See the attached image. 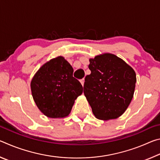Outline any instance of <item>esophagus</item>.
Segmentation results:
<instances>
[{
	"instance_id": "esophagus-1",
	"label": "esophagus",
	"mask_w": 160,
	"mask_h": 160,
	"mask_svg": "<svg viewBox=\"0 0 160 160\" xmlns=\"http://www.w3.org/2000/svg\"><path fill=\"white\" fill-rule=\"evenodd\" d=\"M80 82L81 84H82V85L83 86L84 85V82H85V79H84V78H82V79H81L80 80Z\"/></svg>"
}]
</instances>
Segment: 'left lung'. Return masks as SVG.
<instances>
[{"instance_id":"left-lung-1","label":"left lung","mask_w":160,"mask_h":160,"mask_svg":"<svg viewBox=\"0 0 160 160\" xmlns=\"http://www.w3.org/2000/svg\"><path fill=\"white\" fill-rule=\"evenodd\" d=\"M91 73L85 78L84 94L94 115L101 120L119 117L132 99L136 82L134 70L112 53L90 59Z\"/></svg>"}]
</instances>
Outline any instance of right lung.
Segmentation results:
<instances>
[{
    "mask_svg": "<svg viewBox=\"0 0 160 160\" xmlns=\"http://www.w3.org/2000/svg\"><path fill=\"white\" fill-rule=\"evenodd\" d=\"M73 68L62 56L51 59L40 68L31 82L32 97L39 110L49 118L69 114L82 86L72 77Z\"/></svg>",
    "mask_w": 160,
    "mask_h": 160,
    "instance_id": "add662e5",
    "label": "right lung"
}]
</instances>
